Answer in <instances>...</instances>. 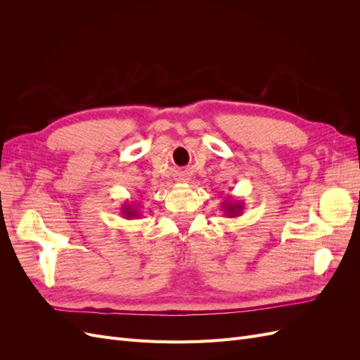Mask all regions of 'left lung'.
Instances as JSON below:
<instances>
[{
  "instance_id": "left-lung-1",
  "label": "left lung",
  "mask_w": 360,
  "mask_h": 360,
  "mask_svg": "<svg viewBox=\"0 0 360 360\" xmlns=\"http://www.w3.org/2000/svg\"><path fill=\"white\" fill-rule=\"evenodd\" d=\"M243 209H245L243 202H238V201H225V202H222V210H224V214L226 217L240 216Z\"/></svg>"
}]
</instances>
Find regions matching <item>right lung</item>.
I'll return each instance as SVG.
<instances>
[{
	"instance_id": "add662e5",
	"label": "right lung",
	"mask_w": 360,
	"mask_h": 360,
	"mask_svg": "<svg viewBox=\"0 0 360 360\" xmlns=\"http://www.w3.org/2000/svg\"><path fill=\"white\" fill-rule=\"evenodd\" d=\"M122 214L126 217V219H135V217L141 216V213L138 212V207L136 205H129V204H123Z\"/></svg>"
}]
</instances>
